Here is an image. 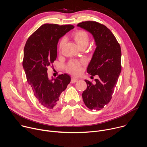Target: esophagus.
Listing matches in <instances>:
<instances>
[{
    "instance_id": "1",
    "label": "esophagus",
    "mask_w": 147,
    "mask_h": 147,
    "mask_svg": "<svg viewBox=\"0 0 147 147\" xmlns=\"http://www.w3.org/2000/svg\"><path fill=\"white\" fill-rule=\"evenodd\" d=\"M77 81H78V80H77L76 78H75V77H73V78H71V83L76 82Z\"/></svg>"
}]
</instances>
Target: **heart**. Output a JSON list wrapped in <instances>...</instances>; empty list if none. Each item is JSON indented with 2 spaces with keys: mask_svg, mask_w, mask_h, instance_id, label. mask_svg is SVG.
<instances>
[{
  "mask_svg": "<svg viewBox=\"0 0 147 147\" xmlns=\"http://www.w3.org/2000/svg\"><path fill=\"white\" fill-rule=\"evenodd\" d=\"M72 38L75 41L76 44L78 48H86L89 43V36L88 34L82 30H77L72 34ZM66 40L65 38L61 39L59 43V50L61 51L65 44ZM81 63L77 61H72L69 63L67 66L68 70L74 74H78L81 71Z\"/></svg>",
  "mask_w": 147,
  "mask_h": 147,
  "instance_id": "heart-1",
  "label": "heart"
}]
</instances>
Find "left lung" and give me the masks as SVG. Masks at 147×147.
<instances>
[{
    "label": "left lung",
    "instance_id": "1",
    "mask_svg": "<svg viewBox=\"0 0 147 147\" xmlns=\"http://www.w3.org/2000/svg\"><path fill=\"white\" fill-rule=\"evenodd\" d=\"M77 27L92 34L96 48L87 67V73L98 76L95 84L88 80L82 96L86 107L91 110H100L112 99L120 74L121 48L115 36L105 26L96 22H82Z\"/></svg>",
    "mask_w": 147,
    "mask_h": 147
}]
</instances>
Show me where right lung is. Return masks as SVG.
Segmentation results:
<instances>
[{"label": "right lung", "mask_w": 147, "mask_h": 147, "mask_svg": "<svg viewBox=\"0 0 147 147\" xmlns=\"http://www.w3.org/2000/svg\"><path fill=\"white\" fill-rule=\"evenodd\" d=\"M74 28L72 25L45 24L28 38L24 47L23 67L27 82L39 104L47 109L57 105L61 93L71 81L67 74L49 79L47 67L57 57L59 39Z\"/></svg>", "instance_id": "obj_1"}]
</instances>
